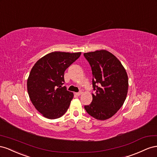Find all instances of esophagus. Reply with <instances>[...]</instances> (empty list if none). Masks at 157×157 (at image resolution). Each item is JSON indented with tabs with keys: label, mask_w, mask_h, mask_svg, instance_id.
I'll return each instance as SVG.
<instances>
[{
	"label": "esophagus",
	"mask_w": 157,
	"mask_h": 157,
	"mask_svg": "<svg viewBox=\"0 0 157 157\" xmlns=\"http://www.w3.org/2000/svg\"><path fill=\"white\" fill-rule=\"evenodd\" d=\"M82 94V91H79V92H78V93H75V95H77V96H79V95H81Z\"/></svg>",
	"instance_id": "obj_1"
}]
</instances>
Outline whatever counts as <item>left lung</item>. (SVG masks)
<instances>
[{
  "instance_id": "1",
  "label": "left lung",
  "mask_w": 157,
  "mask_h": 157,
  "mask_svg": "<svg viewBox=\"0 0 157 157\" xmlns=\"http://www.w3.org/2000/svg\"><path fill=\"white\" fill-rule=\"evenodd\" d=\"M92 70V93L90 105H85L87 113L97 120L111 118L122 107L128 90L126 70L114 55L106 50L84 53Z\"/></svg>"
}]
</instances>
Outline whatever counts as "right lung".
Here are the masks:
<instances>
[{
    "instance_id": "obj_1",
    "label": "right lung",
    "mask_w": 157,
    "mask_h": 157,
    "mask_svg": "<svg viewBox=\"0 0 157 157\" xmlns=\"http://www.w3.org/2000/svg\"><path fill=\"white\" fill-rule=\"evenodd\" d=\"M81 52H52L39 59L31 69L27 82L30 100L40 113L56 119L68 110L73 93L67 90L64 71Z\"/></svg>"
}]
</instances>
